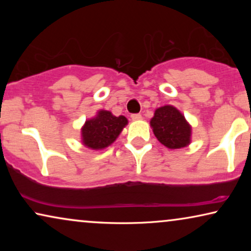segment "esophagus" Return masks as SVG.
Returning <instances> with one entry per match:
<instances>
[{
  "mask_svg": "<svg viewBox=\"0 0 251 251\" xmlns=\"http://www.w3.org/2000/svg\"><path fill=\"white\" fill-rule=\"evenodd\" d=\"M142 118H143V116L140 114H132L131 115L132 121H139V120H142Z\"/></svg>",
  "mask_w": 251,
  "mask_h": 251,
  "instance_id": "34e87169",
  "label": "esophagus"
}]
</instances>
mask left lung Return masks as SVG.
<instances>
[{"label":"left lung","instance_id":"1","mask_svg":"<svg viewBox=\"0 0 251 251\" xmlns=\"http://www.w3.org/2000/svg\"><path fill=\"white\" fill-rule=\"evenodd\" d=\"M151 126L157 140L168 149H181L191 143V126L174 106L157 108L151 120Z\"/></svg>","mask_w":251,"mask_h":251}]
</instances>
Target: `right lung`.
<instances>
[{"instance_id": "right-lung-1", "label": "right lung", "mask_w": 251, "mask_h": 251, "mask_svg": "<svg viewBox=\"0 0 251 251\" xmlns=\"http://www.w3.org/2000/svg\"><path fill=\"white\" fill-rule=\"evenodd\" d=\"M126 123V116H115L109 111L101 109L82 126V143L91 150L105 149L115 142Z\"/></svg>"}]
</instances>
